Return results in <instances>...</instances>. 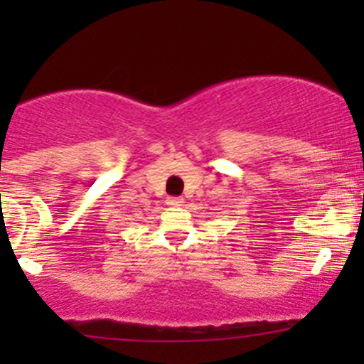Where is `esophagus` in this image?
<instances>
[{
  "label": "esophagus",
  "instance_id": "1",
  "mask_svg": "<svg viewBox=\"0 0 364 364\" xmlns=\"http://www.w3.org/2000/svg\"><path fill=\"white\" fill-rule=\"evenodd\" d=\"M181 204H183L181 197H171V199H168V205H181Z\"/></svg>",
  "mask_w": 364,
  "mask_h": 364
}]
</instances>
